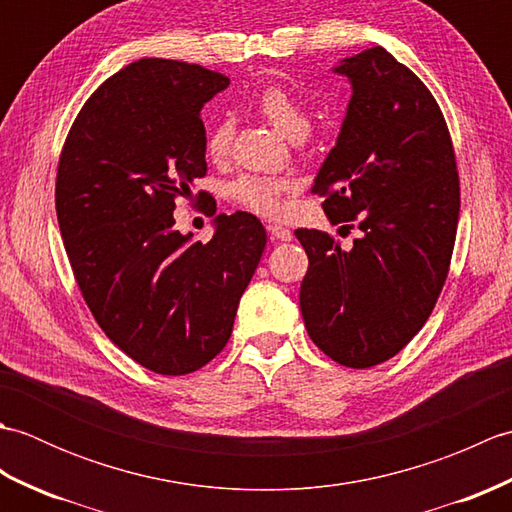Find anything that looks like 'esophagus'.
Instances as JSON below:
<instances>
[{"mask_svg":"<svg viewBox=\"0 0 512 512\" xmlns=\"http://www.w3.org/2000/svg\"><path fill=\"white\" fill-rule=\"evenodd\" d=\"M266 231H268V235H270V239H273V242H290V239L295 237V235H292V231H288V228L279 226V224H268Z\"/></svg>","mask_w":512,"mask_h":512,"instance_id":"1","label":"esophagus"}]
</instances>
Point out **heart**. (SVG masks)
I'll return each instance as SVG.
<instances>
[{"instance_id": "b5f03b06", "label": "heart", "mask_w": 512, "mask_h": 512, "mask_svg": "<svg viewBox=\"0 0 512 512\" xmlns=\"http://www.w3.org/2000/svg\"><path fill=\"white\" fill-rule=\"evenodd\" d=\"M257 112L273 125L277 132L288 140H301L310 129V112L299 96L284 88V85H268L257 96ZM233 127L228 121L215 123L206 134V156L213 162H222L231 154ZM297 189V182L281 176H255L244 173L231 187L228 195L246 211H253L262 217H277L286 209V195Z\"/></svg>"}]
</instances>
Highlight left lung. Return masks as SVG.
Instances as JSON below:
<instances>
[{
	"instance_id": "left-lung-1",
	"label": "left lung",
	"mask_w": 512,
	"mask_h": 512,
	"mask_svg": "<svg viewBox=\"0 0 512 512\" xmlns=\"http://www.w3.org/2000/svg\"><path fill=\"white\" fill-rule=\"evenodd\" d=\"M352 85L339 138L314 178L332 224L361 231L350 248L297 228L308 253L299 306L314 345L365 369L396 356L436 306L449 273L460 180L440 107L380 48L339 61Z\"/></svg>"
}]
</instances>
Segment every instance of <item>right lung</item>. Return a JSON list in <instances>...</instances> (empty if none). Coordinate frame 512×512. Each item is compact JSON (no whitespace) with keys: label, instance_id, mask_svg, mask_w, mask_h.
Instances as JSON below:
<instances>
[{"label":"right lung","instance_id":"add662e5","mask_svg":"<svg viewBox=\"0 0 512 512\" xmlns=\"http://www.w3.org/2000/svg\"><path fill=\"white\" fill-rule=\"evenodd\" d=\"M228 83L195 63H129L61 151L54 195L76 284L107 339L156 374H191L224 350L266 248L244 211L217 215L209 244L173 228L176 198L206 173L200 112Z\"/></svg>","mask_w":512,"mask_h":512}]
</instances>
